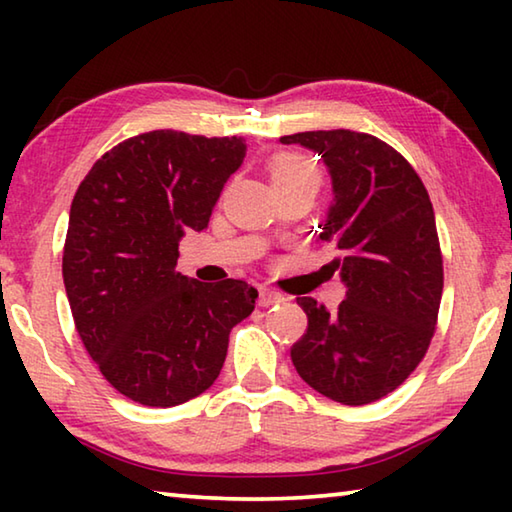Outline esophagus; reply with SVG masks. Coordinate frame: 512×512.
<instances>
[{
	"label": "esophagus",
	"mask_w": 512,
	"mask_h": 512,
	"mask_svg": "<svg viewBox=\"0 0 512 512\" xmlns=\"http://www.w3.org/2000/svg\"><path fill=\"white\" fill-rule=\"evenodd\" d=\"M257 302L262 307H271V305H277V302H284V296H282V293L273 291V289L262 287V289H259V300Z\"/></svg>",
	"instance_id": "obj_1"
}]
</instances>
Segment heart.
Wrapping results in <instances>:
<instances>
[{
    "label": "heart",
    "instance_id": "obj_1",
    "mask_svg": "<svg viewBox=\"0 0 512 512\" xmlns=\"http://www.w3.org/2000/svg\"><path fill=\"white\" fill-rule=\"evenodd\" d=\"M273 187H318L320 173L316 164L300 153H280L271 160Z\"/></svg>",
    "mask_w": 512,
    "mask_h": 512
}]
</instances>
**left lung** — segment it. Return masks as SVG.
<instances>
[{
    "mask_svg": "<svg viewBox=\"0 0 512 512\" xmlns=\"http://www.w3.org/2000/svg\"><path fill=\"white\" fill-rule=\"evenodd\" d=\"M280 142L318 153L332 176L318 239L332 246L329 268L348 289L336 311L298 298L309 323L291 361L329 400H381L418 368L436 329L443 255L429 194L411 164L368 133L307 131Z\"/></svg>",
    "mask_w": 512,
    "mask_h": 512,
    "instance_id": "1",
    "label": "left lung"
}]
</instances>
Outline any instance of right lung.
<instances>
[{"instance_id": "obj_1", "label": "right lung", "mask_w": 512, "mask_h": 512, "mask_svg": "<svg viewBox=\"0 0 512 512\" xmlns=\"http://www.w3.org/2000/svg\"><path fill=\"white\" fill-rule=\"evenodd\" d=\"M244 158V137L151 131L101 155L76 189L67 300L85 350L128 400L167 409L205 393L230 329L253 314L257 289L244 280L176 271L180 239L207 228Z\"/></svg>"}]
</instances>
